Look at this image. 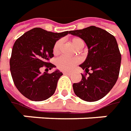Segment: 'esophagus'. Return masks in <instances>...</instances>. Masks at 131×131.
Listing matches in <instances>:
<instances>
[{"label": "esophagus", "mask_w": 131, "mask_h": 131, "mask_svg": "<svg viewBox=\"0 0 131 131\" xmlns=\"http://www.w3.org/2000/svg\"><path fill=\"white\" fill-rule=\"evenodd\" d=\"M63 74H66V75H70V74H71V72H67V71H64V72H63Z\"/></svg>", "instance_id": "1"}]
</instances>
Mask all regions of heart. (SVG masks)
Segmentation results:
<instances>
[{
	"label": "heart",
	"instance_id": "obj_1",
	"mask_svg": "<svg viewBox=\"0 0 131 131\" xmlns=\"http://www.w3.org/2000/svg\"><path fill=\"white\" fill-rule=\"evenodd\" d=\"M71 43L73 45V47L77 50H80L84 46L83 40L82 38L75 37L71 38L70 40ZM61 41H57L54 47H53V53L54 54H57L60 52V49L61 47ZM79 63V58H68L66 57H60L56 60V65L58 69L63 71H71L78 63Z\"/></svg>",
	"mask_w": 131,
	"mask_h": 131
}]
</instances>
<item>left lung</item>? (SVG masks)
Segmentation results:
<instances>
[{
	"label": "left lung",
	"instance_id": "1",
	"mask_svg": "<svg viewBox=\"0 0 131 131\" xmlns=\"http://www.w3.org/2000/svg\"><path fill=\"white\" fill-rule=\"evenodd\" d=\"M69 33L83 39L88 48V57L79 66L86 75L82 74V80L73 84L74 93L85 101H98L108 94L118 79L121 54L116 38L95 26L71 30Z\"/></svg>",
	"mask_w": 131,
	"mask_h": 131
}]
</instances>
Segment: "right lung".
Returning <instances> with one entry per match:
<instances>
[{
  "label": "right lung",
  "mask_w": 131,
  "mask_h": 131,
  "mask_svg": "<svg viewBox=\"0 0 131 131\" xmlns=\"http://www.w3.org/2000/svg\"><path fill=\"white\" fill-rule=\"evenodd\" d=\"M68 33V31L52 33L36 28L24 33L14 42L10 58L11 74L16 88L29 100L44 101L55 92L62 72L56 70L52 73H41L40 69L43 66L49 70L55 67L49 63L54 57L53 47Z\"/></svg>",
  "instance_id": "obj_1"
}]
</instances>
